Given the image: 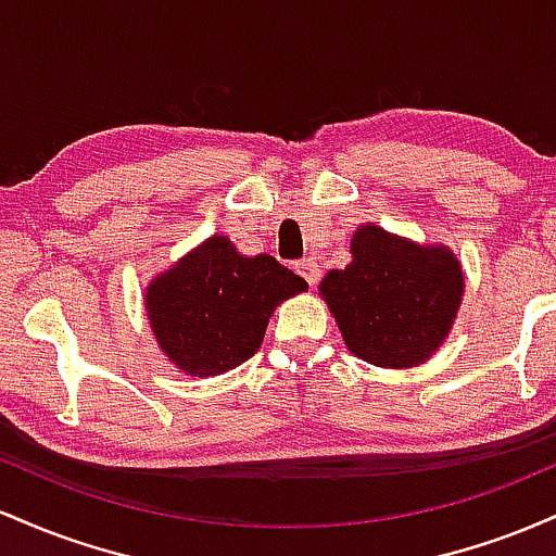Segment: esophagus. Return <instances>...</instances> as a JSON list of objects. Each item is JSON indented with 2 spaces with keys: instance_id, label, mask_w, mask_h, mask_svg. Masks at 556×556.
Here are the masks:
<instances>
[{
  "instance_id": "obj_1",
  "label": "esophagus",
  "mask_w": 556,
  "mask_h": 556,
  "mask_svg": "<svg viewBox=\"0 0 556 556\" xmlns=\"http://www.w3.org/2000/svg\"><path fill=\"white\" fill-rule=\"evenodd\" d=\"M295 271L300 274V277L305 279V282H308L311 287H314L318 279H321V269H318V264L314 258H303V261H298L295 264Z\"/></svg>"
}]
</instances>
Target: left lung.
Here are the masks:
<instances>
[{
	"mask_svg": "<svg viewBox=\"0 0 556 556\" xmlns=\"http://www.w3.org/2000/svg\"><path fill=\"white\" fill-rule=\"evenodd\" d=\"M350 253V264L318 285L350 353L381 368L429 361L450 337L465 295L455 253L379 225L355 229Z\"/></svg>",
	"mask_w": 556,
	"mask_h": 556,
	"instance_id": "obj_1",
	"label": "left lung"
}]
</instances>
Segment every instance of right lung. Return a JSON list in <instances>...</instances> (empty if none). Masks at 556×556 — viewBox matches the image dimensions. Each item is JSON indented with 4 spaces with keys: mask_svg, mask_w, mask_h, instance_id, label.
<instances>
[{
    "mask_svg": "<svg viewBox=\"0 0 556 556\" xmlns=\"http://www.w3.org/2000/svg\"><path fill=\"white\" fill-rule=\"evenodd\" d=\"M308 282L277 258L242 256L225 235H212L143 292L159 350L185 376H219L245 363L264 342L277 305Z\"/></svg>",
    "mask_w": 556,
    "mask_h": 556,
    "instance_id": "right-lung-1",
    "label": "right lung"
}]
</instances>
